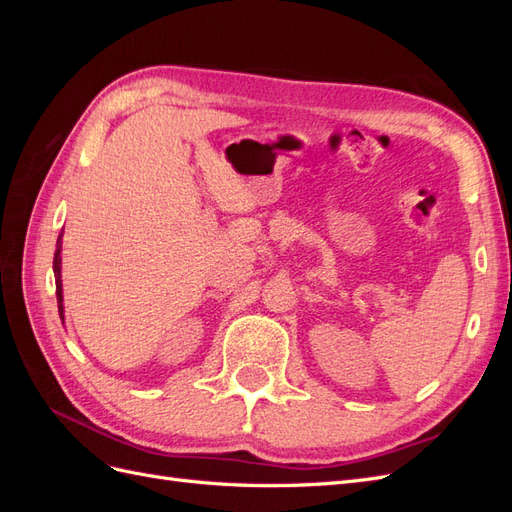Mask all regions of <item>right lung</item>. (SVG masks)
I'll return each instance as SVG.
<instances>
[{
	"label": "right lung",
	"instance_id": "1",
	"mask_svg": "<svg viewBox=\"0 0 512 512\" xmlns=\"http://www.w3.org/2000/svg\"><path fill=\"white\" fill-rule=\"evenodd\" d=\"M61 237H64V230L59 232L57 237V250L53 258V273H55V288H57V307H59V318L64 320V286H61Z\"/></svg>",
	"mask_w": 512,
	"mask_h": 512
}]
</instances>
